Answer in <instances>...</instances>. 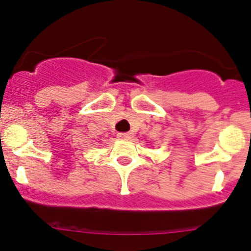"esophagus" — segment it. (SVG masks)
I'll use <instances>...</instances> for the list:
<instances>
[{"instance_id": "1", "label": "esophagus", "mask_w": 251, "mask_h": 251, "mask_svg": "<svg viewBox=\"0 0 251 251\" xmlns=\"http://www.w3.org/2000/svg\"><path fill=\"white\" fill-rule=\"evenodd\" d=\"M117 137H118L119 139H129L130 137H132V134L130 133H126V132H121L117 134Z\"/></svg>"}]
</instances>
